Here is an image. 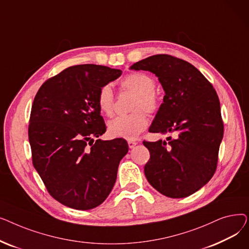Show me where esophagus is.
Masks as SVG:
<instances>
[{"label": "esophagus", "mask_w": 249, "mask_h": 249, "mask_svg": "<svg viewBox=\"0 0 249 249\" xmlns=\"http://www.w3.org/2000/svg\"><path fill=\"white\" fill-rule=\"evenodd\" d=\"M137 144L136 141H133V140H128V146L129 148H134Z\"/></svg>", "instance_id": "34e87169"}]
</instances>
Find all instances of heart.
Masks as SVG:
<instances>
[{
    "label": "heart",
    "instance_id": "obj_1",
    "mask_svg": "<svg viewBox=\"0 0 249 249\" xmlns=\"http://www.w3.org/2000/svg\"><path fill=\"white\" fill-rule=\"evenodd\" d=\"M122 87L137 95L134 102L133 111L129 115H121L112 119L108 123V131L113 137L134 139L147 126V117L143 109L147 113H154L159 109V97L154 91L156 82L154 78L146 73L132 72L122 81ZM98 107L102 113L110 116L114 110L115 97L110 85L102 87L98 94Z\"/></svg>",
    "mask_w": 249,
    "mask_h": 249
}]
</instances>
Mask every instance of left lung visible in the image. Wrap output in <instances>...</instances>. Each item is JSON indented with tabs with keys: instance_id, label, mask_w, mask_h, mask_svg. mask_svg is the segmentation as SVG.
<instances>
[{
	"instance_id": "8db88e82",
	"label": "left lung",
	"mask_w": 249,
	"mask_h": 249,
	"mask_svg": "<svg viewBox=\"0 0 249 249\" xmlns=\"http://www.w3.org/2000/svg\"><path fill=\"white\" fill-rule=\"evenodd\" d=\"M130 70L159 77L165 95L149 132L175 135L167 141H143L150 152L145 177L166 197H188L211 179L217 167L224 126L216 90L193 64L168 54L149 56Z\"/></svg>"
}]
</instances>
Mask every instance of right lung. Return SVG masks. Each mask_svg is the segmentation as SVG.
Instances as JSON below:
<instances>
[{"mask_svg":"<svg viewBox=\"0 0 249 249\" xmlns=\"http://www.w3.org/2000/svg\"><path fill=\"white\" fill-rule=\"evenodd\" d=\"M121 74L103 65H74L50 77L34 98L28 129L33 165L48 193L64 206L96 208L115 185L127 141L94 143L93 137L106 132L99 91Z\"/></svg>","mask_w":249,"mask_h":249,"instance_id":"obj_1","label":"right lung"}]
</instances>
